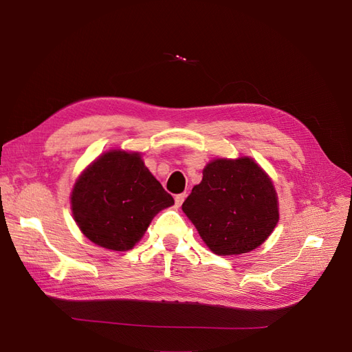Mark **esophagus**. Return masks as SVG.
I'll use <instances>...</instances> for the list:
<instances>
[{"label":"esophagus","instance_id":"obj_1","mask_svg":"<svg viewBox=\"0 0 352 352\" xmlns=\"http://www.w3.org/2000/svg\"><path fill=\"white\" fill-rule=\"evenodd\" d=\"M185 198H186V194H185V192H184V194H177V195L175 197L176 206H182V202L185 201Z\"/></svg>","mask_w":352,"mask_h":352}]
</instances>
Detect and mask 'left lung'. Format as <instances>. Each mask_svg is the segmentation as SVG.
Here are the masks:
<instances>
[{
  "label": "left lung",
  "instance_id": "1",
  "mask_svg": "<svg viewBox=\"0 0 352 352\" xmlns=\"http://www.w3.org/2000/svg\"><path fill=\"white\" fill-rule=\"evenodd\" d=\"M182 210L217 255L255 250L279 220L272 180L248 157L208 163Z\"/></svg>",
  "mask_w": 352,
  "mask_h": 352
}]
</instances>
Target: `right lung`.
Instances as JSON below:
<instances>
[{"instance_id":"obj_1","label":"right lung","mask_w":352,"mask_h":352,"mask_svg":"<svg viewBox=\"0 0 352 352\" xmlns=\"http://www.w3.org/2000/svg\"><path fill=\"white\" fill-rule=\"evenodd\" d=\"M173 204L140 154L117 150L88 166L72 192L73 216L83 235L113 251L133 248L157 212Z\"/></svg>"}]
</instances>
